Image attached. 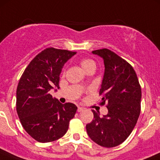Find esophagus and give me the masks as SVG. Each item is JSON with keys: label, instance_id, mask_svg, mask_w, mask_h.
<instances>
[{"label": "esophagus", "instance_id": "34e87169", "mask_svg": "<svg viewBox=\"0 0 160 160\" xmlns=\"http://www.w3.org/2000/svg\"><path fill=\"white\" fill-rule=\"evenodd\" d=\"M83 110V108L81 107H78V108H77V111H78V112H81Z\"/></svg>", "mask_w": 160, "mask_h": 160}]
</instances>
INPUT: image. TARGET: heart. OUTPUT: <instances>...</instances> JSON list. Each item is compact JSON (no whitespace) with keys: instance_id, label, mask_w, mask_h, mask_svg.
<instances>
[{"instance_id":"heart-1","label":"heart","mask_w":160,"mask_h":160,"mask_svg":"<svg viewBox=\"0 0 160 160\" xmlns=\"http://www.w3.org/2000/svg\"><path fill=\"white\" fill-rule=\"evenodd\" d=\"M80 64L85 72H87V71L90 70H95V69H96V63H95L94 61L92 60L91 59H88V58L82 59L80 61Z\"/></svg>"}]
</instances>
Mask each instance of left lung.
<instances>
[{"label":"left lung","mask_w":160,"mask_h":160,"mask_svg":"<svg viewBox=\"0 0 160 160\" xmlns=\"http://www.w3.org/2000/svg\"><path fill=\"white\" fill-rule=\"evenodd\" d=\"M92 52L104 59L100 104L106 105L108 113L100 117L92 110L93 120L86 125L87 132L99 146L114 147L126 140L136 125L141 111V86L132 65L118 55L105 48Z\"/></svg>","instance_id":"left-lung-1"}]
</instances>
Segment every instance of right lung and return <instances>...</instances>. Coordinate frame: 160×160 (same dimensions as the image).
Returning a JSON list of instances; mask_svg holds the SVG:
<instances>
[{"instance_id":"right-lung-1","label":"right lung","mask_w":160,"mask_h":160,"mask_svg":"<svg viewBox=\"0 0 160 160\" xmlns=\"http://www.w3.org/2000/svg\"><path fill=\"white\" fill-rule=\"evenodd\" d=\"M76 52L46 48L30 62L16 91V110L24 129L39 142L56 141L67 133L77 107L62 104L49 93L59 88L62 68Z\"/></svg>"}]
</instances>
